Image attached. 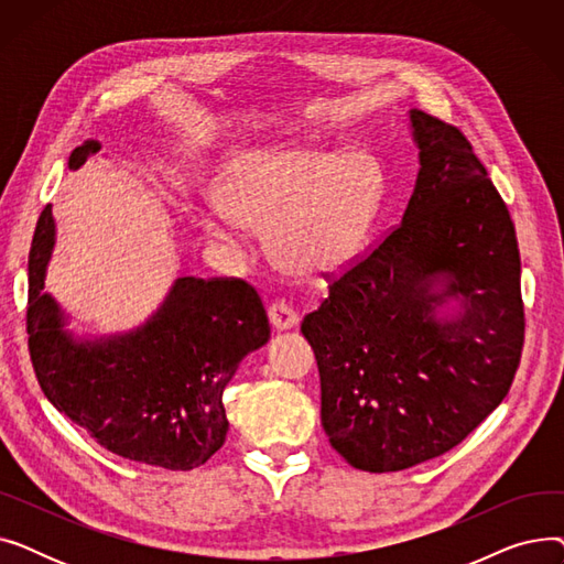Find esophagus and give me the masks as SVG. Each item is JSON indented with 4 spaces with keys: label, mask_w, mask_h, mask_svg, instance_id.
<instances>
[{
    "label": "esophagus",
    "mask_w": 564,
    "mask_h": 564,
    "mask_svg": "<svg viewBox=\"0 0 564 564\" xmlns=\"http://www.w3.org/2000/svg\"><path fill=\"white\" fill-rule=\"evenodd\" d=\"M267 313H270V322L276 332H288L300 324V315L294 313L292 306H288L285 302H274Z\"/></svg>",
    "instance_id": "34e87169"
}]
</instances>
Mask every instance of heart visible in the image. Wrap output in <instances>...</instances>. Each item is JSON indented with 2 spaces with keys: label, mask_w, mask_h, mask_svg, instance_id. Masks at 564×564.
Here are the masks:
<instances>
[{
  "label": "heart",
  "mask_w": 564,
  "mask_h": 564,
  "mask_svg": "<svg viewBox=\"0 0 564 564\" xmlns=\"http://www.w3.org/2000/svg\"><path fill=\"white\" fill-rule=\"evenodd\" d=\"M383 169L366 151L272 143L235 155L217 181V205L196 224L213 242H240L270 228L285 272L334 274L359 253L383 203Z\"/></svg>",
  "instance_id": "1"
}]
</instances>
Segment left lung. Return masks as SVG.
Instances as JSON below:
<instances>
[{
    "instance_id": "left-lung-1",
    "label": "left lung",
    "mask_w": 564,
    "mask_h": 564,
    "mask_svg": "<svg viewBox=\"0 0 564 564\" xmlns=\"http://www.w3.org/2000/svg\"><path fill=\"white\" fill-rule=\"evenodd\" d=\"M406 116L421 166L400 226L302 322L322 427L370 473L455 448L508 395L523 347L506 203L457 128Z\"/></svg>"
}]
</instances>
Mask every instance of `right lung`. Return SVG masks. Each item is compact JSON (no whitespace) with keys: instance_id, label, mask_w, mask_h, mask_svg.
<instances>
[{"instance_id":"add662e5","label":"right lung","mask_w":564,"mask_h":564,"mask_svg":"<svg viewBox=\"0 0 564 564\" xmlns=\"http://www.w3.org/2000/svg\"><path fill=\"white\" fill-rule=\"evenodd\" d=\"M88 139L68 158L77 171L100 151ZM56 224L47 205L29 253V351L45 398L102 448L139 464L192 470L226 441L224 389L247 354L270 340L258 292L240 279H175L137 327L77 336L45 274Z\"/></svg>"}]
</instances>
